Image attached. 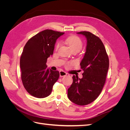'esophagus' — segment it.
<instances>
[{"mask_svg": "<svg viewBox=\"0 0 130 130\" xmlns=\"http://www.w3.org/2000/svg\"><path fill=\"white\" fill-rule=\"evenodd\" d=\"M67 75V73H66L65 72L63 71V70H61V71L60 72V76L61 77H62V76H64L66 75Z\"/></svg>", "mask_w": 130, "mask_h": 130, "instance_id": "1", "label": "esophagus"}]
</instances>
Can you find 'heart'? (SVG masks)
<instances>
[{
    "label": "heart",
    "instance_id": "obj_1",
    "mask_svg": "<svg viewBox=\"0 0 130 130\" xmlns=\"http://www.w3.org/2000/svg\"><path fill=\"white\" fill-rule=\"evenodd\" d=\"M66 42L70 47L73 52L74 51H80L83 46V42L81 39L77 36H71L68 37L66 39ZM60 46V43L57 42L55 45V50H57Z\"/></svg>",
    "mask_w": 130,
    "mask_h": 130
}]
</instances>
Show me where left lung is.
Returning <instances> with one entry per match:
<instances>
[{
    "label": "left lung",
    "mask_w": 130,
    "mask_h": 130,
    "mask_svg": "<svg viewBox=\"0 0 130 130\" xmlns=\"http://www.w3.org/2000/svg\"><path fill=\"white\" fill-rule=\"evenodd\" d=\"M87 38L85 56L81 63L84 72L82 78L73 75V84L68 89V97L80 106L89 104L99 96L105 84L109 58L103 42L88 31L77 32Z\"/></svg>",
    "instance_id": "obj_1"
}]
</instances>
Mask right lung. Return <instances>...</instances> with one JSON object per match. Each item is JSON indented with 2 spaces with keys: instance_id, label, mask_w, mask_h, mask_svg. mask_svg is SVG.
<instances>
[{
  "instance_id": "add662e5",
  "label": "right lung",
  "mask_w": 130,
  "mask_h": 130,
  "mask_svg": "<svg viewBox=\"0 0 130 130\" xmlns=\"http://www.w3.org/2000/svg\"><path fill=\"white\" fill-rule=\"evenodd\" d=\"M64 32L46 29L27 42L20 58L21 78L30 95L44 98L52 93L60 76L59 72L47 69V58L53 54L57 39Z\"/></svg>"
}]
</instances>
